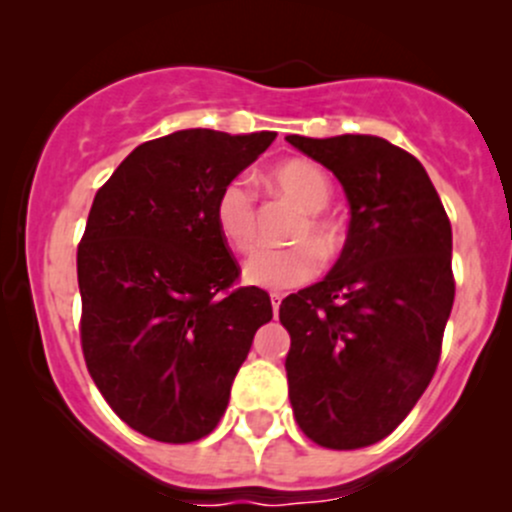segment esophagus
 Listing matches in <instances>:
<instances>
[{"instance_id":"1","label":"esophagus","mask_w":512,"mask_h":512,"mask_svg":"<svg viewBox=\"0 0 512 512\" xmlns=\"http://www.w3.org/2000/svg\"><path fill=\"white\" fill-rule=\"evenodd\" d=\"M270 302H272V309H275V317H277V312H280V304H282V294L280 292H272L270 294Z\"/></svg>"}]
</instances>
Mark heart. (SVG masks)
<instances>
[{
	"label": "heart",
	"mask_w": 512,
	"mask_h": 512,
	"mask_svg": "<svg viewBox=\"0 0 512 512\" xmlns=\"http://www.w3.org/2000/svg\"><path fill=\"white\" fill-rule=\"evenodd\" d=\"M270 180L282 195H287L304 213L302 223L294 230V240H312L285 247V250H257L242 267L247 285L265 289H289L314 280L322 270V255L334 257L339 250V232L332 220L324 218V210L332 200V180L319 165L309 160H285L270 170ZM215 227L220 237L235 250L247 252L257 237L255 195L247 180H227L213 205Z\"/></svg>",
	"instance_id": "heart-1"
}]
</instances>
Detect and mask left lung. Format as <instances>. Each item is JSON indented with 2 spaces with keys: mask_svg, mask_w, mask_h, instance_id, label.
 <instances>
[{
  "mask_svg": "<svg viewBox=\"0 0 512 512\" xmlns=\"http://www.w3.org/2000/svg\"><path fill=\"white\" fill-rule=\"evenodd\" d=\"M332 170L349 232L329 275L289 294V401L314 443L352 451L389 436L426 391L456 282L453 235L423 165L379 136H287Z\"/></svg>",
  "mask_w": 512,
  "mask_h": 512,
  "instance_id": "obj_1",
  "label": "left lung"
}]
</instances>
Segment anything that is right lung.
<instances>
[{"label":"right lung","instance_id":"right-lung-1","mask_svg":"<svg viewBox=\"0 0 512 512\" xmlns=\"http://www.w3.org/2000/svg\"><path fill=\"white\" fill-rule=\"evenodd\" d=\"M277 133L188 128L141 143L91 205L76 270L89 374L133 431L163 443L223 418L270 294L232 287L240 267L213 205Z\"/></svg>","mask_w":512,"mask_h":512}]
</instances>
